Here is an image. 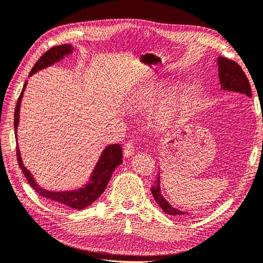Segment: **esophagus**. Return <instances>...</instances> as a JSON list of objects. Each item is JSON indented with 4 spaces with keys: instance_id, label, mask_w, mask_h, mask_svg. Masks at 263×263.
Listing matches in <instances>:
<instances>
[{
    "instance_id": "esophagus-1",
    "label": "esophagus",
    "mask_w": 263,
    "mask_h": 263,
    "mask_svg": "<svg viewBox=\"0 0 263 263\" xmlns=\"http://www.w3.org/2000/svg\"><path fill=\"white\" fill-rule=\"evenodd\" d=\"M124 156L125 157H130L135 154V148L133 142H127L124 145Z\"/></svg>"
}]
</instances>
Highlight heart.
Listing matches in <instances>:
<instances>
[{
  "label": "heart",
  "instance_id": "obj_1",
  "mask_svg": "<svg viewBox=\"0 0 263 263\" xmlns=\"http://www.w3.org/2000/svg\"><path fill=\"white\" fill-rule=\"evenodd\" d=\"M183 93L181 91H178L177 93H175V95L171 98L170 100V103H168V107L166 108V110L160 115V121L165 123L167 122V120L170 119L172 117V114L174 113V111L176 110V108L179 106L180 102L182 101L183 99ZM140 102H142V104H145V103H149V101L144 99V100H140Z\"/></svg>",
  "mask_w": 263,
  "mask_h": 263
}]
</instances>
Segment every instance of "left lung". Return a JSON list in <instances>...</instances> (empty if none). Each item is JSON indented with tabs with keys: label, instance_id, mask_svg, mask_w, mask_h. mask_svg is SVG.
Masks as SVG:
<instances>
[{
	"label": "left lung",
	"instance_id": "obj_1",
	"mask_svg": "<svg viewBox=\"0 0 263 263\" xmlns=\"http://www.w3.org/2000/svg\"><path fill=\"white\" fill-rule=\"evenodd\" d=\"M218 72H219V80L221 84V88L224 90H231L244 93L247 97H251V89L250 84L245 76L244 71L236 64L235 61L230 60L226 57H218ZM151 192L153 197L159 204V206L163 209L164 213L171 216H184L186 213L179 211L173 207L168 203L165 197L161 193L160 186V173L156 178L155 185L151 187Z\"/></svg>",
	"mask_w": 263,
	"mask_h": 263
}]
</instances>
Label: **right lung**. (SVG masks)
<instances>
[{"mask_svg":"<svg viewBox=\"0 0 263 263\" xmlns=\"http://www.w3.org/2000/svg\"><path fill=\"white\" fill-rule=\"evenodd\" d=\"M72 51H73V46H71L70 44H64V45H59V46L50 48L45 52V54L42 55L41 58L36 61V64L34 65L32 70H31L29 77L33 76L34 73H36L42 69H45L51 65L56 64V62L60 61L65 56L72 54ZM26 86H27V82L25 83L22 92H20V96L18 98L17 106L15 109L14 128H15L16 139H17V129H18V123H19L20 104H22V99L24 96ZM122 152H123L122 146L118 143L106 146L104 150L102 151L95 168H93L91 176L89 178V181L85 185L79 187L78 190H71V191H48L46 189L41 187L36 183L32 174H31L25 167L18 145H17V160H18V165L20 168H22V171L25 174V177L27 178L29 184L34 189V191L36 193H39L41 196L45 197L46 199H49V201L56 202L58 204L81 211V209L86 208L91 203L95 202L96 199L104 192V190H106L108 182L110 180L113 172L115 171V168H117L121 163H123Z\"/></svg>","mask_w":263,"mask_h":263,"instance_id":"right-lung-1","label":"right lung"}]
</instances>
